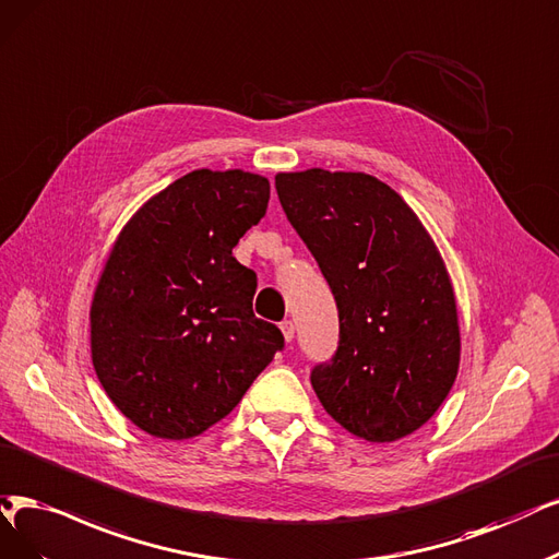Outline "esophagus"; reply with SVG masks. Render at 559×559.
<instances>
[{
  "mask_svg": "<svg viewBox=\"0 0 559 559\" xmlns=\"http://www.w3.org/2000/svg\"><path fill=\"white\" fill-rule=\"evenodd\" d=\"M281 332H283V338L290 343L295 338V324H293V320H283L281 322Z\"/></svg>",
  "mask_w": 559,
  "mask_h": 559,
  "instance_id": "esophagus-1",
  "label": "esophagus"
}]
</instances>
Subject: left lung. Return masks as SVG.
<instances>
[{
	"instance_id": "left-lung-1",
	"label": "left lung",
	"mask_w": 559,
	"mask_h": 559,
	"mask_svg": "<svg viewBox=\"0 0 559 559\" xmlns=\"http://www.w3.org/2000/svg\"><path fill=\"white\" fill-rule=\"evenodd\" d=\"M276 191L338 306L336 357L311 373L322 407L366 442L412 436L461 366L456 295L436 241L373 175L278 173Z\"/></svg>"
}]
</instances>
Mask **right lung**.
<instances>
[{"instance_id":"add662e5","label":"right lung","mask_w":559,"mask_h":559,"mask_svg":"<svg viewBox=\"0 0 559 559\" xmlns=\"http://www.w3.org/2000/svg\"><path fill=\"white\" fill-rule=\"evenodd\" d=\"M269 179L193 170L117 235L90 308L92 361L140 430L189 440L225 419L283 347L253 316L258 276L233 248L260 223Z\"/></svg>"}]
</instances>
